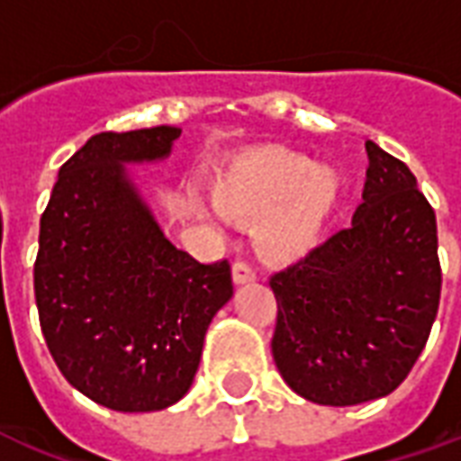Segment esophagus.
<instances>
[{
    "label": "esophagus",
    "mask_w": 461,
    "mask_h": 461,
    "mask_svg": "<svg viewBox=\"0 0 461 461\" xmlns=\"http://www.w3.org/2000/svg\"><path fill=\"white\" fill-rule=\"evenodd\" d=\"M231 277H234V283L237 285H246V283H254L256 280V270L244 261H237L231 266Z\"/></svg>",
    "instance_id": "34e87169"
}]
</instances>
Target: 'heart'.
<instances>
[{"instance_id":"heart-1","label":"heart","mask_w":461,"mask_h":461,"mask_svg":"<svg viewBox=\"0 0 461 461\" xmlns=\"http://www.w3.org/2000/svg\"><path fill=\"white\" fill-rule=\"evenodd\" d=\"M343 171L283 147H261L231 164L212 188L220 215L254 220L258 251L276 261L309 254L331 222L343 195Z\"/></svg>"}]
</instances>
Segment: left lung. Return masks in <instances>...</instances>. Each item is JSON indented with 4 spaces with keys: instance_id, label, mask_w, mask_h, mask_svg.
<instances>
[{
    "instance_id": "8db88e82",
    "label": "left lung",
    "mask_w": 461,
    "mask_h": 461,
    "mask_svg": "<svg viewBox=\"0 0 461 461\" xmlns=\"http://www.w3.org/2000/svg\"><path fill=\"white\" fill-rule=\"evenodd\" d=\"M353 222L283 273L273 360L294 394L356 406L392 394L426 348L440 304L438 224L416 176L365 142Z\"/></svg>"
}]
</instances>
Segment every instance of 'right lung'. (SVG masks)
Returning a JSON list of instances; mask_svg holds the SVG:
<instances>
[{"label": "right lung", "instance_id": "1", "mask_svg": "<svg viewBox=\"0 0 461 461\" xmlns=\"http://www.w3.org/2000/svg\"><path fill=\"white\" fill-rule=\"evenodd\" d=\"M181 130L98 132L62 164L41 217L35 304L59 372L122 413L181 402L212 316L231 300L227 261L171 244L128 164L167 159Z\"/></svg>", "mask_w": 461, "mask_h": 461}]
</instances>
